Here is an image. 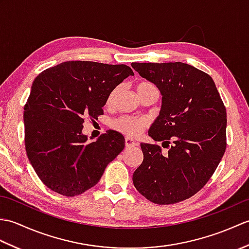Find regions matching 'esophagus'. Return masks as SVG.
Listing matches in <instances>:
<instances>
[{
	"mask_svg": "<svg viewBox=\"0 0 249 249\" xmlns=\"http://www.w3.org/2000/svg\"><path fill=\"white\" fill-rule=\"evenodd\" d=\"M134 145H136V141L134 139L128 138V137H126V138H125V146L126 147H131Z\"/></svg>",
	"mask_w": 249,
	"mask_h": 249,
	"instance_id": "esophagus-1",
	"label": "esophagus"
}]
</instances>
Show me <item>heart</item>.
<instances>
[{"label": "heart", "mask_w": 249, "mask_h": 249, "mask_svg": "<svg viewBox=\"0 0 249 249\" xmlns=\"http://www.w3.org/2000/svg\"><path fill=\"white\" fill-rule=\"evenodd\" d=\"M153 88L155 87L150 82H140L136 89H137V92H140V91H143V89H153ZM116 93H118V89H113V91L110 93L109 97L107 99L108 105L112 104ZM145 125H146V122L144 120L128 118V116H122V118L113 121L112 123V126L116 130H119L121 133H123L127 136H131V137L139 135L145 127Z\"/></svg>", "instance_id": "b5f03b06"}]
</instances>
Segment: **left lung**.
<instances>
[{"label": "left lung", "instance_id": "left-lung-1", "mask_svg": "<svg viewBox=\"0 0 249 249\" xmlns=\"http://www.w3.org/2000/svg\"><path fill=\"white\" fill-rule=\"evenodd\" d=\"M161 94L160 115L149 129L167 147L141 143L143 161L133 174L136 189L157 204L188 199L213 176L226 151L227 112L213 79L182 62L131 63Z\"/></svg>", "mask_w": 249, "mask_h": 249}]
</instances>
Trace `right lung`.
Segmentation results:
<instances>
[{
    "label": "right lung",
    "instance_id": "add662e5",
    "mask_svg": "<svg viewBox=\"0 0 249 249\" xmlns=\"http://www.w3.org/2000/svg\"><path fill=\"white\" fill-rule=\"evenodd\" d=\"M134 76L127 65L68 61L36 77L24 106L25 150L47 187L73 197L98 183L125 146L123 135L107 130L89 143L84 118L96 119L110 93Z\"/></svg>",
    "mask_w": 249,
    "mask_h": 249
}]
</instances>
